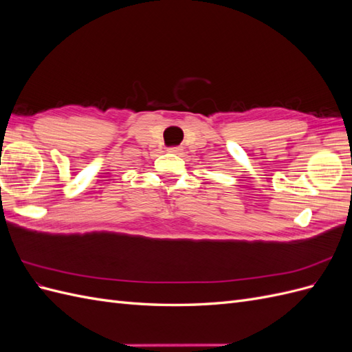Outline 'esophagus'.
Wrapping results in <instances>:
<instances>
[{
    "instance_id": "obj_1",
    "label": "esophagus",
    "mask_w": 352,
    "mask_h": 352,
    "mask_svg": "<svg viewBox=\"0 0 352 352\" xmlns=\"http://www.w3.org/2000/svg\"><path fill=\"white\" fill-rule=\"evenodd\" d=\"M180 151H182V148H180V146H170V148H168V153L179 154Z\"/></svg>"
}]
</instances>
